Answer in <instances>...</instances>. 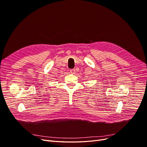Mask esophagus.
Returning <instances> with one entry per match:
<instances>
[{
  "label": "esophagus",
  "mask_w": 147,
  "mask_h": 147,
  "mask_svg": "<svg viewBox=\"0 0 147 147\" xmlns=\"http://www.w3.org/2000/svg\"><path fill=\"white\" fill-rule=\"evenodd\" d=\"M75 72H76V69H75V68L71 69V70H70V73H71V74H74Z\"/></svg>",
  "instance_id": "esophagus-1"
}]
</instances>
